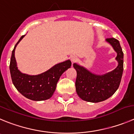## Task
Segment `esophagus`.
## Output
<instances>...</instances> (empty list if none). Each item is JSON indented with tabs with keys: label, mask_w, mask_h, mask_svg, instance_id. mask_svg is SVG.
Here are the masks:
<instances>
[{
	"label": "esophagus",
	"mask_w": 134,
	"mask_h": 134,
	"mask_svg": "<svg viewBox=\"0 0 134 134\" xmlns=\"http://www.w3.org/2000/svg\"><path fill=\"white\" fill-rule=\"evenodd\" d=\"M71 61H72V63H74V62H75L77 60V57H76V56H72V57H71Z\"/></svg>",
	"instance_id": "obj_1"
}]
</instances>
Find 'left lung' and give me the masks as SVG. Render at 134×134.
<instances>
[{
  "label": "left lung",
  "instance_id": "8db88e82",
  "mask_svg": "<svg viewBox=\"0 0 134 134\" xmlns=\"http://www.w3.org/2000/svg\"><path fill=\"white\" fill-rule=\"evenodd\" d=\"M106 42L112 46L117 53L116 60L118 65L116 69L104 75L92 73L85 67L73 63L77 71L76 91L83 100L99 102L112 97L119 87L124 70V53L118 40L111 37Z\"/></svg>",
  "mask_w": 134,
  "mask_h": 134
}]
</instances>
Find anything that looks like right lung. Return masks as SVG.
I'll return each mask as SVG.
<instances>
[{"label": "right lung", "mask_w": 134, "mask_h": 134, "mask_svg": "<svg viewBox=\"0 0 134 134\" xmlns=\"http://www.w3.org/2000/svg\"><path fill=\"white\" fill-rule=\"evenodd\" d=\"M26 35L20 38L12 52L10 71L12 82L18 92L32 100L41 101L50 98L55 91L57 83L61 75L71 66L70 60L57 63L47 71L37 75L21 73L17 67L14 56L15 49Z\"/></svg>", "instance_id": "1"}]
</instances>
